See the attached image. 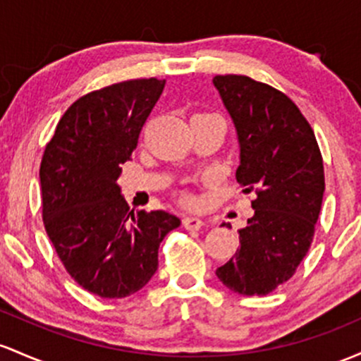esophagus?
Wrapping results in <instances>:
<instances>
[{"instance_id": "obj_1", "label": "esophagus", "mask_w": 361, "mask_h": 361, "mask_svg": "<svg viewBox=\"0 0 361 361\" xmlns=\"http://www.w3.org/2000/svg\"><path fill=\"white\" fill-rule=\"evenodd\" d=\"M183 226L187 229H200L202 226H204V221L199 219V217H195V216H187V217H183Z\"/></svg>"}]
</instances>
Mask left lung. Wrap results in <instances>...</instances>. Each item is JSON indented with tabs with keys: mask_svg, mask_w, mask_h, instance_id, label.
I'll list each match as a JSON object with an SVG mask.
<instances>
[{
	"mask_svg": "<svg viewBox=\"0 0 361 361\" xmlns=\"http://www.w3.org/2000/svg\"><path fill=\"white\" fill-rule=\"evenodd\" d=\"M212 82L238 133L236 181L255 193L240 248L216 276L240 295L265 296L295 274L314 240L326 190L322 154L286 94L245 75Z\"/></svg>",
	"mask_w": 361,
	"mask_h": 361,
	"instance_id": "8db88e82",
	"label": "left lung"
}]
</instances>
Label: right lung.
<instances>
[{"label": "right lung", "instance_id": "obj_1", "mask_svg": "<svg viewBox=\"0 0 361 361\" xmlns=\"http://www.w3.org/2000/svg\"><path fill=\"white\" fill-rule=\"evenodd\" d=\"M166 80L137 78L85 94L59 120L39 178L42 221L66 272L101 298H125L157 271L161 241L181 221L130 209L118 187Z\"/></svg>", "mask_w": 361, "mask_h": 361}]
</instances>
